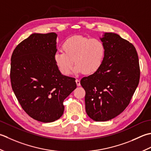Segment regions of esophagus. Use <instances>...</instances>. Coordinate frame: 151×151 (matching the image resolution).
Returning a JSON list of instances; mask_svg holds the SVG:
<instances>
[{"label": "esophagus", "instance_id": "1", "mask_svg": "<svg viewBox=\"0 0 151 151\" xmlns=\"http://www.w3.org/2000/svg\"><path fill=\"white\" fill-rule=\"evenodd\" d=\"M76 84H77V85H78V86H80V85H81V84H80V80H79V79H76Z\"/></svg>", "mask_w": 151, "mask_h": 151}]
</instances>
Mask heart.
<instances>
[{
    "instance_id": "obj_1",
    "label": "heart",
    "mask_w": 151,
    "mask_h": 151,
    "mask_svg": "<svg viewBox=\"0 0 151 151\" xmlns=\"http://www.w3.org/2000/svg\"><path fill=\"white\" fill-rule=\"evenodd\" d=\"M63 51L54 55L55 63L59 71L68 76L76 64L74 72L92 74L100 68L105 55L103 42L97 38L74 36L67 38L62 44Z\"/></svg>"
}]
</instances>
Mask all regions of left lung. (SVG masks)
<instances>
[{"instance_id":"8db88e82","label":"left lung","mask_w":151,"mask_h":151,"mask_svg":"<svg viewBox=\"0 0 151 151\" xmlns=\"http://www.w3.org/2000/svg\"><path fill=\"white\" fill-rule=\"evenodd\" d=\"M105 55L100 68L81 79L85 91V109L95 121L116 117L130 104L139 84V58L133 44L113 32L100 38Z\"/></svg>"}]
</instances>
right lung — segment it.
Here are the masks:
<instances>
[{"label": "right lung", "instance_id": "right-lung-1", "mask_svg": "<svg viewBox=\"0 0 151 151\" xmlns=\"http://www.w3.org/2000/svg\"><path fill=\"white\" fill-rule=\"evenodd\" d=\"M57 35L32 34L17 45L11 58L14 93L30 117L42 122L63 115L64 100L77 87L76 79L61 74L55 63Z\"/></svg>", "mask_w": 151, "mask_h": 151}]
</instances>
